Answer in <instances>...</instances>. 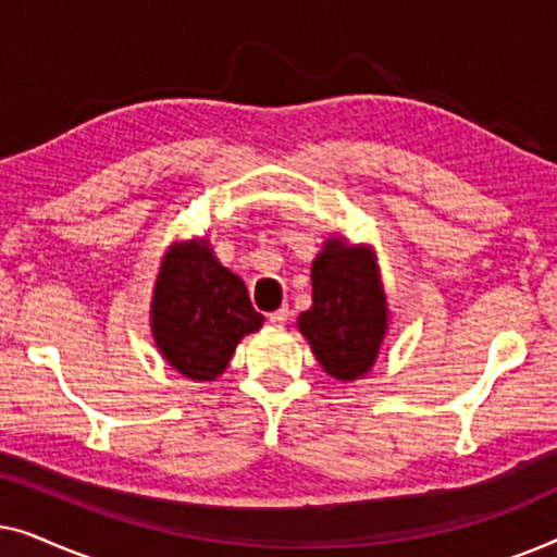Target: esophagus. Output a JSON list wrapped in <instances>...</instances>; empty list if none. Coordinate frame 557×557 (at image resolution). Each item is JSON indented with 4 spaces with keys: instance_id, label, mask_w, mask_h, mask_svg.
Here are the masks:
<instances>
[{
    "instance_id": "obj_1",
    "label": "esophagus",
    "mask_w": 557,
    "mask_h": 557,
    "mask_svg": "<svg viewBox=\"0 0 557 557\" xmlns=\"http://www.w3.org/2000/svg\"><path fill=\"white\" fill-rule=\"evenodd\" d=\"M288 317H292V309L281 307V309H276V311H271L269 322H271V324H286Z\"/></svg>"
}]
</instances>
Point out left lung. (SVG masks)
<instances>
[{
  "instance_id": "left-lung-1",
  "label": "left lung",
  "mask_w": 557,
  "mask_h": 557,
  "mask_svg": "<svg viewBox=\"0 0 557 557\" xmlns=\"http://www.w3.org/2000/svg\"><path fill=\"white\" fill-rule=\"evenodd\" d=\"M311 301L299 332L324 372L345 383L370 372L387 332V299L372 248L326 240L311 263Z\"/></svg>"
}]
</instances>
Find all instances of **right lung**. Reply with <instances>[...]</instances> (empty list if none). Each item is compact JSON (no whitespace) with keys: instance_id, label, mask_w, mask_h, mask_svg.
<instances>
[{"instance_id":"right-lung-1","label":"right lung","mask_w":557,"mask_h":557,"mask_svg":"<svg viewBox=\"0 0 557 557\" xmlns=\"http://www.w3.org/2000/svg\"><path fill=\"white\" fill-rule=\"evenodd\" d=\"M261 324L243 278L220 265L208 240L166 250L151 299V332L174 370L197 383L215 380L238 342Z\"/></svg>"}]
</instances>
